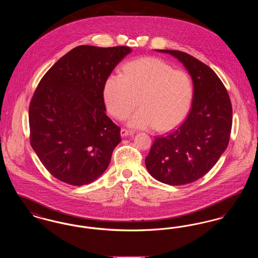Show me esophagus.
<instances>
[{
    "label": "esophagus",
    "mask_w": 258,
    "mask_h": 258,
    "mask_svg": "<svg viewBox=\"0 0 258 258\" xmlns=\"http://www.w3.org/2000/svg\"><path fill=\"white\" fill-rule=\"evenodd\" d=\"M134 132H132V131H128V130H124V128H122L121 130V136L122 137H125V136H128V135H134Z\"/></svg>",
    "instance_id": "obj_1"
}]
</instances>
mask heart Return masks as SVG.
Here are the masks:
<instances>
[{
	"label": "heart",
	"mask_w": 258,
	"mask_h": 258,
	"mask_svg": "<svg viewBox=\"0 0 258 258\" xmlns=\"http://www.w3.org/2000/svg\"><path fill=\"white\" fill-rule=\"evenodd\" d=\"M139 103L127 124L135 128L157 127L166 132L187 115L194 86L189 75L159 58L144 57L126 63L123 75L112 74L103 86V99L108 112L122 120Z\"/></svg>",
	"instance_id": "b5f03b06"
}]
</instances>
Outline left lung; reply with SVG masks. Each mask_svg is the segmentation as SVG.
<instances>
[{
	"label": "left lung",
	"instance_id": "8db88e82",
	"mask_svg": "<svg viewBox=\"0 0 258 258\" xmlns=\"http://www.w3.org/2000/svg\"><path fill=\"white\" fill-rule=\"evenodd\" d=\"M176 58L191 77V108L179 127L157 137L145 164L156 180L170 185L195 182L218 162L228 146L232 106L216 73L195 57L177 50H160Z\"/></svg>",
	"mask_w": 258,
	"mask_h": 258
}]
</instances>
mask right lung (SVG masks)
<instances>
[{"instance_id":"add662e5","label":"right lung","mask_w":258,"mask_h":258,"mask_svg":"<svg viewBox=\"0 0 258 258\" xmlns=\"http://www.w3.org/2000/svg\"><path fill=\"white\" fill-rule=\"evenodd\" d=\"M131 52L126 46L80 45L40 80L29 107L31 146L61 182L91 184L107 169L121 128L105 113L103 86Z\"/></svg>"}]
</instances>
